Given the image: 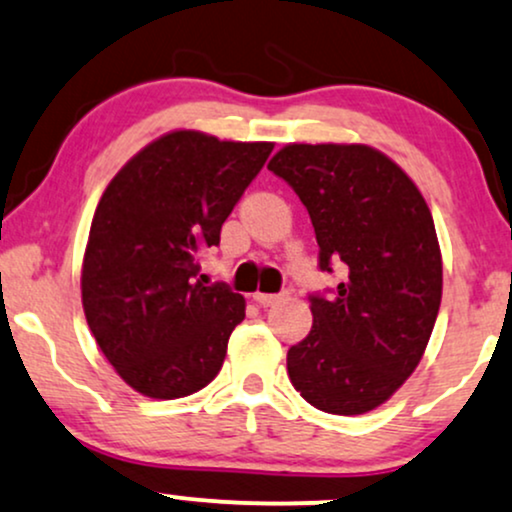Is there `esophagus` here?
I'll return each mask as SVG.
<instances>
[{
  "instance_id": "esophagus-1",
  "label": "esophagus",
  "mask_w": 512,
  "mask_h": 512,
  "mask_svg": "<svg viewBox=\"0 0 512 512\" xmlns=\"http://www.w3.org/2000/svg\"><path fill=\"white\" fill-rule=\"evenodd\" d=\"M252 298H255V303H257V305H262V307H269V305H276V303H281V300H283V295H281V293H260V291H257L255 295H252Z\"/></svg>"
}]
</instances>
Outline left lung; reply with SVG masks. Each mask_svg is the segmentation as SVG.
Listing matches in <instances>:
<instances>
[{"mask_svg":"<svg viewBox=\"0 0 512 512\" xmlns=\"http://www.w3.org/2000/svg\"><path fill=\"white\" fill-rule=\"evenodd\" d=\"M269 171L307 207L319 269H346L331 298L310 295L312 331L286 357L291 384L331 415L379 408L420 365L439 315L432 212L410 176L369 145L293 143Z\"/></svg>","mask_w":512,"mask_h":512,"instance_id":"obj_1","label":"left lung"}]
</instances>
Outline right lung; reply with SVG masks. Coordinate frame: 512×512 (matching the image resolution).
I'll return each instance as SVG.
<instances>
[{
    "mask_svg": "<svg viewBox=\"0 0 512 512\" xmlns=\"http://www.w3.org/2000/svg\"><path fill=\"white\" fill-rule=\"evenodd\" d=\"M200 131L152 140L112 178L92 217L80 293L97 346L147 398L205 389L224 365L243 295L205 286L200 255L272 155Z\"/></svg>",
    "mask_w": 512,
    "mask_h": 512,
    "instance_id": "add662e5",
    "label": "right lung"
}]
</instances>
